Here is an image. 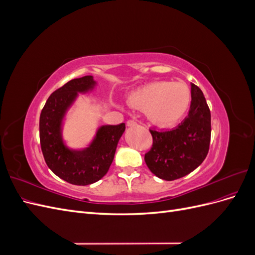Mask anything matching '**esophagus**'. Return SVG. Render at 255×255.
Instances as JSON below:
<instances>
[{
    "label": "esophagus",
    "mask_w": 255,
    "mask_h": 255,
    "mask_svg": "<svg viewBox=\"0 0 255 255\" xmlns=\"http://www.w3.org/2000/svg\"><path fill=\"white\" fill-rule=\"evenodd\" d=\"M127 126L128 127H135V126H137V122L134 121V120H128L127 122Z\"/></svg>",
    "instance_id": "34e87169"
}]
</instances>
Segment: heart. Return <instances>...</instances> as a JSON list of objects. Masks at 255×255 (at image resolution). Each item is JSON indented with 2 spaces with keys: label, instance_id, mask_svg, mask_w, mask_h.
<instances>
[{
  "label": "heart",
  "instance_id": "1",
  "mask_svg": "<svg viewBox=\"0 0 255 255\" xmlns=\"http://www.w3.org/2000/svg\"><path fill=\"white\" fill-rule=\"evenodd\" d=\"M191 94L180 82H152L136 88L128 96V103L134 109L145 111L154 125L173 126L189 110Z\"/></svg>",
  "mask_w": 255,
  "mask_h": 255
}]
</instances>
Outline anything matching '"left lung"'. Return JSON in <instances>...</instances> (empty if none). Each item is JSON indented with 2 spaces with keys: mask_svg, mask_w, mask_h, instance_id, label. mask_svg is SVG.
I'll list each match as a JSON object with an SVG mask.
<instances>
[{
  "mask_svg": "<svg viewBox=\"0 0 255 255\" xmlns=\"http://www.w3.org/2000/svg\"><path fill=\"white\" fill-rule=\"evenodd\" d=\"M191 85L188 116L170 130L150 129L151 150L144 154L150 171L161 180L173 181L202 164L211 141V112L202 90Z\"/></svg>",
  "mask_w": 255,
  "mask_h": 255,
  "instance_id": "8db88e82",
  "label": "left lung"
}]
</instances>
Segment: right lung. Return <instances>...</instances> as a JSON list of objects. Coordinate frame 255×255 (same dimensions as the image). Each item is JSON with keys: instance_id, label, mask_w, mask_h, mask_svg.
I'll use <instances>...</instances> for the list:
<instances>
[{"instance_id": "1", "label": "right lung", "mask_w": 255, "mask_h": 255, "mask_svg": "<svg viewBox=\"0 0 255 255\" xmlns=\"http://www.w3.org/2000/svg\"><path fill=\"white\" fill-rule=\"evenodd\" d=\"M94 76L86 75L66 83L49 97L40 114L39 135L45 163L60 179L73 185H89L101 180L113 163L126 125L102 126L85 149L74 150L63 139V121L79 94L96 87Z\"/></svg>"}]
</instances>
